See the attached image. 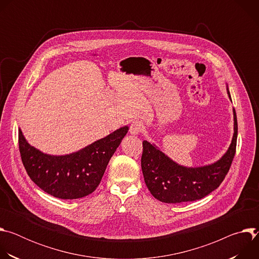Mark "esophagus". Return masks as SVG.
I'll return each instance as SVG.
<instances>
[{
    "label": "esophagus",
    "mask_w": 259,
    "mask_h": 259,
    "mask_svg": "<svg viewBox=\"0 0 259 259\" xmlns=\"http://www.w3.org/2000/svg\"><path fill=\"white\" fill-rule=\"evenodd\" d=\"M142 130V124L139 121H133L132 124L130 125V129L129 132L132 135H138Z\"/></svg>",
    "instance_id": "obj_1"
}]
</instances>
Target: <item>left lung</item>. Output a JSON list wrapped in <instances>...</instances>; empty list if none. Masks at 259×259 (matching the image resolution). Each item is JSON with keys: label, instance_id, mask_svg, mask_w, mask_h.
Returning <instances> with one entry per match:
<instances>
[{"label": "left lung", "instance_id": "left-lung-1", "mask_svg": "<svg viewBox=\"0 0 259 259\" xmlns=\"http://www.w3.org/2000/svg\"><path fill=\"white\" fill-rule=\"evenodd\" d=\"M230 99L231 93L227 85ZM234 113V135L227 153L218 161L201 167H186L177 164L154 143L144 140L141 169L151 194L164 203H182L200 200L224 181L236 154L238 122Z\"/></svg>", "mask_w": 259, "mask_h": 259}]
</instances>
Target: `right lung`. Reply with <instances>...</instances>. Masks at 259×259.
Here are the masks:
<instances>
[{
  "label": "right lung",
  "mask_w": 259,
  "mask_h": 259,
  "mask_svg": "<svg viewBox=\"0 0 259 259\" xmlns=\"http://www.w3.org/2000/svg\"><path fill=\"white\" fill-rule=\"evenodd\" d=\"M129 130L124 126L68 155H48L31 146L18 130L19 151L30 179L45 193L63 200L80 199L99 186L106 166Z\"/></svg>",
  "instance_id": "add662e5"
}]
</instances>
